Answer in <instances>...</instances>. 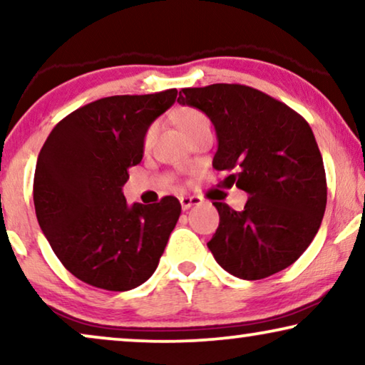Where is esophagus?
Listing matches in <instances>:
<instances>
[{"label":"esophagus","instance_id":"1","mask_svg":"<svg viewBox=\"0 0 365 365\" xmlns=\"http://www.w3.org/2000/svg\"><path fill=\"white\" fill-rule=\"evenodd\" d=\"M201 201H202V199L199 196H181V197H179V202H181L182 211H187L189 207L197 206V204H201Z\"/></svg>","mask_w":365,"mask_h":365}]
</instances>
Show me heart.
I'll list each match as a JSON object with an SVG mask.
<instances>
[{"instance_id":"obj_1","label":"heart","mask_w":365,"mask_h":365,"mask_svg":"<svg viewBox=\"0 0 365 365\" xmlns=\"http://www.w3.org/2000/svg\"><path fill=\"white\" fill-rule=\"evenodd\" d=\"M202 121H207L206 114L197 111V109H192V108H187V109H182V111L178 113V124H179V129H181L182 134H186L187 131H191L192 128H196L199 123ZM156 124H153L151 128L148 129L146 136H144V141H143V146L144 149H149L153 144V139L156 136Z\"/></svg>"}]
</instances>
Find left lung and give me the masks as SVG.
I'll use <instances>...</instances> for the list:
<instances>
[{"label":"left lung","mask_w":365,"mask_h":365,"mask_svg":"<svg viewBox=\"0 0 365 365\" xmlns=\"http://www.w3.org/2000/svg\"><path fill=\"white\" fill-rule=\"evenodd\" d=\"M179 104L197 108L217 134L212 168L249 194L242 211L214 201L219 227L207 242L219 266L257 281L296 262L321 227L326 171L301 114L244 84L184 88Z\"/></svg>","instance_id":"left-lung-1"}]
</instances>
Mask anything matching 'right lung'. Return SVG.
Returning a JSON list of instances; mask_svg holds the SVG:
<instances>
[{"label":"right lung","instance_id":"right-lung-1","mask_svg":"<svg viewBox=\"0 0 365 365\" xmlns=\"http://www.w3.org/2000/svg\"><path fill=\"white\" fill-rule=\"evenodd\" d=\"M176 89L109 96L76 109L49 133L34 171L39 227L64 267L89 286L129 291L156 271L181 204L128 206V169L141 163L154 119L176 101Z\"/></svg>","mask_w":365,"mask_h":365}]
</instances>
